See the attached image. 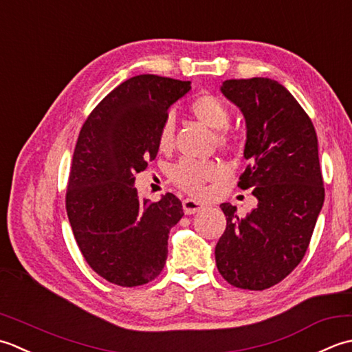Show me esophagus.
Masks as SVG:
<instances>
[{
  "instance_id": "obj_1",
  "label": "esophagus",
  "mask_w": 352,
  "mask_h": 352,
  "mask_svg": "<svg viewBox=\"0 0 352 352\" xmlns=\"http://www.w3.org/2000/svg\"><path fill=\"white\" fill-rule=\"evenodd\" d=\"M182 206H184L185 214H196L205 208L204 204H200L197 200H192V199H185L182 202Z\"/></svg>"
}]
</instances>
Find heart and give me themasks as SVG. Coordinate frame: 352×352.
Here are the masks:
<instances>
[{
	"label": "heart",
	"instance_id": "obj_1",
	"mask_svg": "<svg viewBox=\"0 0 352 352\" xmlns=\"http://www.w3.org/2000/svg\"><path fill=\"white\" fill-rule=\"evenodd\" d=\"M190 111L200 123L206 124L214 131H225L231 120V112L228 106L220 98L204 94L192 100L190 104ZM220 142H226V135H219ZM175 142V121L171 117H167L161 124L160 133H157V147L161 152H168ZM223 175L221 168L216 162H204L195 160H182L170 170L171 181L179 188H182L191 195H200L204 191V185L214 179Z\"/></svg>",
	"mask_w": 352,
	"mask_h": 352
}]
</instances>
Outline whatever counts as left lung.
<instances>
[{"instance_id": "left-lung-1", "label": "left lung", "mask_w": 352, "mask_h": 352, "mask_svg": "<svg viewBox=\"0 0 352 352\" xmlns=\"http://www.w3.org/2000/svg\"><path fill=\"white\" fill-rule=\"evenodd\" d=\"M221 94L246 121L239 186L258 205L246 217L221 204L226 229L216 264L226 281L248 290L278 284L302 260L325 199L318 136L310 117L281 83L267 77L225 80Z\"/></svg>"}]
</instances>
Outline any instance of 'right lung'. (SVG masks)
Listing matches in <instances>:
<instances>
[{
    "label": "right lung",
    "mask_w": 352,
    "mask_h": 352,
    "mask_svg": "<svg viewBox=\"0 0 352 352\" xmlns=\"http://www.w3.org/2000/svg\"><path fill=\"white\" fill-rule=\"evenodd\" d=\"M191 82L141 74L118 85L86 118L71 164L67 212L77 246L106 281L136 287L164 269L168 234L184 216L167 192L141 199L135 175L157 155V133L170 106Z\"/></svg>",
    "instance_id": "right-lung-1"
}]
</instances>
